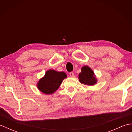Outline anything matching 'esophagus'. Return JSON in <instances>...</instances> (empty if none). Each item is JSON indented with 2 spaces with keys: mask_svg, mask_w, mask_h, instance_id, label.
<instances>
[{
  "mask_svg": "<svg viewBox=\"0 0 132 132\" xmlns=\"http://www.w3.org/2000/svg\"><path fill=\"white\" fill-rule=\"evenodd\" d=\"M69 74H70V76L71 77H73L74 75V74L73 72H70Z\"/></svg>",
  "mask_w": 132,
  "mask_h": 132,
  "instance_id": "obj_1",
  "label": "esophagus"
}]
</instances>
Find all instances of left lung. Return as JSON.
Returning a JSON list of instances; mask_svg holds the SVG:
<instances>
[{"label": "left lung", "instance_id": "left-lung-1", "mask_svg": "<svg viewBox=\"0 0 132 132\" xmlns=\"http://www.w3.org/2000/svg\"><path fill=\"white\" fill-rule=\"evenodd\" d=\"M81 70L82 71L78 75L80 82L86 85H94L96 83L97 80L95 77L93 71L87 66H83Z\"/></svg>", "mask_w": 132, "mask_h": 132}]
</instances>
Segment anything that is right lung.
<instances>
[{"mask_svg":"<svg viewBox=\"0 0 132 132\" xmlns=\"http://www.w3.org/2000/svg\"><path fill=\"white\" fill-rule=\"evenodd\" d=\"M66 77L65 72L49 70L46 71L44 77L39 81L38 88L44 94H52L59 88Z\"/></svg>","mask_w":132,"mask_h":132,"instance_id":"add662e5","label":"right lung"}]
</instances>
